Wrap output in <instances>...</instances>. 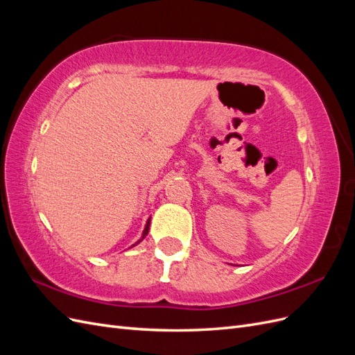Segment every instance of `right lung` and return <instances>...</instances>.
Instances as JSON below:
<instances>
[{"label":"right lung","instance_id":"right-lung-1","mask_svg":"<svg viewBox=\"0 0 355 355\" xmlns=\"http://www.w3.org/2000/svg\"><path fill=\"white\" fill-rule=\"evenodd\" d=\"M148 231H149V219H148V222H146V227H145V231H144V235H142V239H144V237H145V235L148 234ZM139 241H142V240H139ZM139 241H137V243H139ZM137 243H136V244H137Z\"/></svg>","mask_w":355,"mask_h":355}]
</instances>
